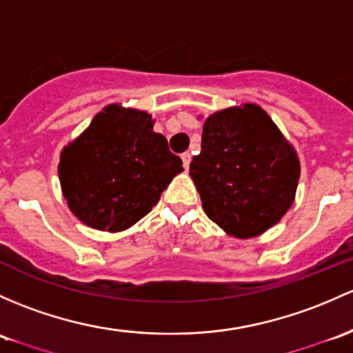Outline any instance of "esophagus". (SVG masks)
Here are the masks:
<instances>
[{
  "mask_svg": "<svg viewBox=\"0 0 353 353\" xmlns=\"http://www.w3.org/2000/svg\"><path fill=\"white\" fill-rule=\"evenodd\" d=\"M181 159H183V165L188 169L189 162H191V154H189V152H184V154L181 155Z\"/></svg>",
  "mask_w": 353,
  "mask_h": 353,
  "instance_id": "34e87169",
  "label": "esophagus"
}]
</instances>
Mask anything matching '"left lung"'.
<instances>
[{"mask_svg":"<svg viewBox=\"0 0 353 353\" xmlns=\"http://www.w3.org/2000/svg\"><path fill=\"white\" fill-rule=\"evenodd\" d=\"M299 172L294 147L254 103L210 114L189 165L208 218L236 239L279 223L294 203Z\"/></svg>","mask_w":353,"mask_h":353,"instance_id":"1","label":"left lung"}]
</instances>
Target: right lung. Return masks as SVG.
Segmentation results:
<instances>
[{
  "mask_svg": "<svg viewBox=\"0 0 353 353\" xmlns=\"http://www.w3.org/2000/svg\"><path fill=\"white\" fill-rule=\"evenodd\" d=\"M181 170L183 161L154 132L147 111L110 105L61 152L59 179L84 225L121 232L157 205Z\"/></svg>",
  "mask_w": 353,
  "mask_h": 353,
  "instance_id": "1",
  "label": "right lung"
}]
</instances>
